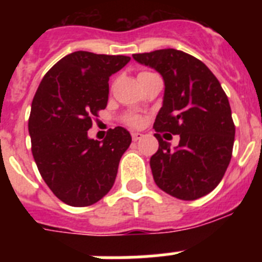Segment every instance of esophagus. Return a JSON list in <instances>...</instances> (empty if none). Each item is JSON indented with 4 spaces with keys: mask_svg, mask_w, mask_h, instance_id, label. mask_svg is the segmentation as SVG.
Instances as JSON below:
<instances>
[{
    "mask_svg": "<svg viewBox=\"0 0 262 262\" xmlns=\"http://www.w3.org/2000/svg\"><path fill=\"white\" fill-rule=\"evenodd\" d=\"M131 136H133L134 142H138V140H140V139L143 138V134L142 133H133L131 134Z\"/></svg>",
    "mask_w": 262,
    "mask_h": 262,
    "instance_id": "esophagus-1",
    "label": "esophagus"
}]
</instances>
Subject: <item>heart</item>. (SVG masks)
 I'll return each mask as SVG.
<instances>
[{
    "label": "heart",
    "mask_w": 262,
    "mask_h": 262,
    "mask_svg": "<svg viewBox=\"0 0 262 262\" xmlns=\"http://www.w3.org/2000/svg\"><path fill=\"white\" fill-rule=\"evenodd\" d=\"M126 123L131 127H140L143 124V118L138 114H131L126 117Z\"/></svg>",
    "instance_id": "b5f03b06"
}]
</instances>
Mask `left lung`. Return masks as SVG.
Here are the masks:
<instances>
[{
  "label": "left lung",
  "mask_w": 262,
  "mask_h": 262,
  "mask_svg": "<svg viewBox=\"0 0 262 262\" xmlns=\"http://www.w3.org/2000/svg\"><path fill=\"white\" fill-rule=\"evenodd\" d=\"M163 76V107L154 128L159 149L151 157L157 186L178 200L194 201L222 181L232 156L235 124L221 82L201 60L174 48L135 53ZM180 135L174 150L160 132Z\"/></svg>",
  "instance_id": "1"
}]
</instances>
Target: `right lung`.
I'll list each match as a JSON object with an SVG mask.
<instances>
[{
    "mask_svg": "<svg viewBox=\"0 0 262 262\" xmlns=\"http://www.w3.org/2000/svg\"><path fill=\"white\" fill-rule=\"evenodd\" d=\"M129 60L86 51L69 53L46 73L34 96L29 118L32 156L47 186L67 205H93L114 185L131 135L115 127L101 143L88 138V129L107 105L110 76Z\"/></svg>",
    "mask_w": 262,
    "mask_h": 262,
    "instance_id": "1",
    "label": "right lung"
}]
</instances>
